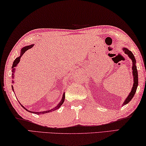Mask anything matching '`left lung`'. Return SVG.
Segmentation results:
<instances>
[{
    "label": "left lung",
    "instance_id": "1",
    "mask_svg": "<svg viewBox=\"0 0 146 146\" xmlns=\"http://www.w3.org/2000/svg\"><path fill=\"white\" fill-rule=\"evenodd\" d=\"M123 50L125 52V54L128 55V56L130 57V58L132 59L133 61V66H132V69H133V77H134V84L133 86V89L131 90V92L129 93V94L127 96V98L125 100V102H123V106L124 105L128 104L129 102L132 98H133L135 94V92L137 91V89L138 85V72H137V66H136L135 64H136V59L135 58V56L133 54L132 52L131 51L129 50L128 49L125 48H123Z\"/></svg>",
    "mask_w": 146,
    "mask_h": 146
}]
</instances>
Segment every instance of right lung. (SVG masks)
Wrapping results in <instances>:
<instances>
[{"label":"right lung","mask_w":146,"mask_h":146,"mask_svg":"<svg viewBox=\"0 0 146 146\" xmlns=\"http://www.w3.org/2000/svg\"><path fill=\"white\" fill-rule=\"evenodd\" d=\"M32 47H33V45H30V46H25V47H24L21 50V56H19V57H17V58L15 59V61H13V65H12V72H13V71H14V70H15V66L17 65L18 64V63H19V61H20V59H21V57L23 56V54L25 53V52L26 51V50H28V49H30V48H31ZM12 89L13 90V86H12ZM64 97H65V95H64V93L63 94V97H62V100H61V102H60V103H59V104L57 105V106L56 107H54V109H51V110H49V111H42V112H33V113H35V114H44V113H49V112H50V111H55V110H56V109H59V107H60L61 106V105L63 104V103L64 102ZM21 106H22L24 109H25V107H23L22 105H21ZM26 111H28L27 109H25ZM29 111V112H30V113H33V112H32V111Z\"/></svg>","instance_id":"add662e5"}]
</instances>
